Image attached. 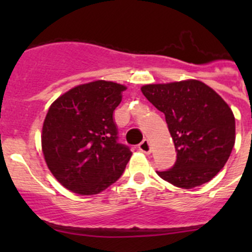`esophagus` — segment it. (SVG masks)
<instances>
[{
    "instance_id": "34e87169",
    "label": "esophagus",
    "mask_w": 252,
    "mask_h": 252,
    "mask_svg": "<svg viewBox=\"0 0 252 252\" xmlns=\"http://www.w3.org/2000/svg\"><path fill=\"white\" fill-rule=\"evenodd\" d=\"M139 150L146 155L151 154V145H150L149 140H146V139H145V140H142L140 144H139Z\"/></svg>"
}]
</instances>
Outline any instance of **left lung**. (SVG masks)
Masks as SVG:
<instances>
[{"label":"left lung","instance_id":"obj_1","mask_svg":"<svg viewBox=\"0 0 252 252\" xmlns=\"http://www.w3.org/2000/svg\"><path fill=\"white\" fill-rule=\"evenodd\" d=\"M145 97L166 117L177 161L157 174L174 187L191 189L224 167L235 142V118L213 89L199 80L150 84Z\"/></svg>","mask_w":252,"mask_h":252}]
</instances>
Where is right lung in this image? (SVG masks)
Listing matches in <instances>:
<instances>
[{"mask_svg": "<svg viewBox=\"0 0 252 252\" xmlns=\"http://www.w3.org/2000/svg\"><path fill=\"white\" fill-rule=\"evenodd\" d=\"M126 86L96 80L70 89L48 108L42 152L48 169L64 188L95 195L123 174L131 151L118 142L113 112Z\"/></svg>", "mask_w": 252, "mask_h": 252, "instance_id": "add662e5", "label": "right lung"}]
</instances>
